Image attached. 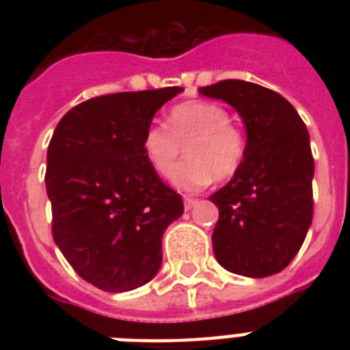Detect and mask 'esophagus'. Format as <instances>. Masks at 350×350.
Wrapping results in <instances>:
<instances>
[{"mask_svg": "<svg viewBox=\"0 0 350 350\" xmlns=\"http://www.w3.org/2000/svg\"><path fill=\"white\" fill-rule=\"evenodd\" d=\"M183 202H185V211H191V208L198 203V200H196V198L185 196V200H183Z\"/></svg>", "mask_w": 350, "mask_h": 350, "instance_id": "obj_1", "label": "esophagus"}]
</instances>
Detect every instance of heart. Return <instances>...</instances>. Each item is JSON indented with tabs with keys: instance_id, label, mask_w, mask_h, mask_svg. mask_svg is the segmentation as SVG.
Returning <instances> with one entry per match:
<instances>
[{
	"instance_id": "b5f03b06",
	"label": "heart",
	"mask_w": 350,
	"mask_h": 350,
	"mask_svg": "<svg viewBox=\"0 0 350 350\" xmlns=\"http://www.w3.org/2000/svg\"><path fill=\"white\" fill-rule=\"evenodd\" d=\"M167 123H150L142 136L143 156L154 172L170 176L186 147L187 159L170 176L180 191H202L213 180L232 178L247 154V137L230 114L214 101H187L172 107Z\"/></svg>"
}]
</instances>
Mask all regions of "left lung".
Listing matches in <instances>:
<instances>
[{
    "instance_id": "1",
    "label": "left lung",
    "mask_w": 350,
    "mask_h": 350,
    "mask_svg": "<svg viewBox=\"0 0 350 350\" xmlns=\"http://www.w3.org/2000/svg\"><path fill=\"white\" fill-rule=\"evenodd\" d=\"M200 94L229 103L247 132L243 163L208 198L219 211L214 256L239 276H272L298 254L312 224L314 159L307 126L283 96L261 85L225 79Z\"/></svg>"
}]
</instances>
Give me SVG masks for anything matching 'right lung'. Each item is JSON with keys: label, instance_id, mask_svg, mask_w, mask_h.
Here are the masks:
<instances>
[{"label": "right lung", "instance_id": "obj_1", "mask_svg": "<svg viewBox=\"0 0 350 350\" xmlns=\"http://www.w3.org/2000/svg\"><path fill=\"white\" fill-rule=\"evenodd\" d=\"M183 89L98 96L59 120L46 152L52 238L85 282L109 293L148 283L165 229L183 214L178 192L143 156L158 109Z\"/></svg>", "mask_w": 350, "mask_h": 350}]
</instances>
